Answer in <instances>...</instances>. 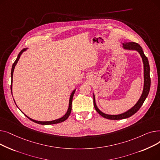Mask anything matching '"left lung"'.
Here are the masks:
<instances>
[{"label": "left lung", "mask_w": 160, "mask_h": 160, "mask_svg": "<svg viewBox=\"0 0 160 160\" xmlns=\"http://www.w3.org/2000/svg\"><path fill=\"white\" fill-rule=\"evenodd\" d=\"M122 45H123L124 48L127 49V50H136L140 54L142 58V62H143V65H144V88H143V91H142V93L139 100H138V102L136 104V105L133 107H132L131 109H130L128 111L119 115H108L102 113L101 111H100L99 109L97 108L96 105L95 96L93 95V104H94V107L95 108L96 111L102 117H104V118L108 119H111V120H119V119H127L131 117L132 115H133V114H135L139 110L142 104L144 103L146 98L147 97L149 93L150 88V66L148 63V58L145 55L143 50H142L141 47L138 43H135V42H129V43H122Z\"/></svg>", "instance_id": "left-lung-1"}]
</instances>
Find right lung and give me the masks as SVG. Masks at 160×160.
Returning <instances> with one entry per match:
<instances>
[{"label":"right lung","instance_id":"obj_1","mask_svg":"<svg viewBox=\"0 0 160 160\" xmlns=\"http://www.w3.org/2000/svg\"><path fill=\"white\" fill-rule=\"evenodd\" d=\"M27 50V48H23L21 51L19 52V54H18V58H17V59L15 60V62L13 63V65H12V71H11V77H12V81H11V91L12 90V78H13V71H14V69H15V67L17 64V63H18V60H19V58L21 55V54L25 51V50ZM74 92H75V89L72 92V93L71 95V97H70V99H69V108H68V110H67V113H65V115L64 116H63L62 118H60L58 119H56V120H54V121H36V120H33L31 118H30V117H28V116H27L26 115L24 114V115L26 116L27 117H28V118L31 120L32 121L36 123H38V124H57V123H60V122H63L64 121H65L67 118H68L69 116L70 115V113L71 112V109H72V98H73V95L74 94Z\"/></svg>","mask_w":160,"mask_h":160}]
</instances>
